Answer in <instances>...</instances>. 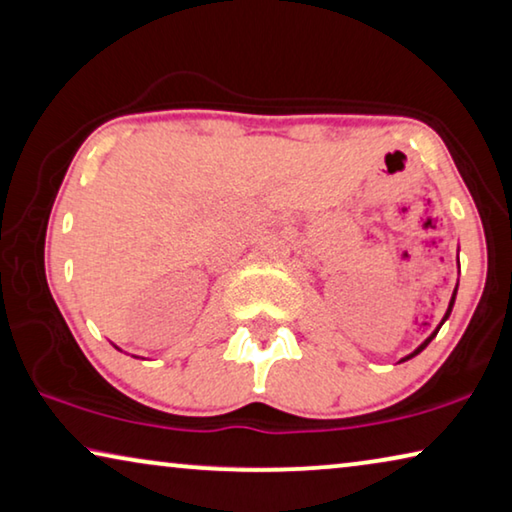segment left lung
<instances>
[{
    "label": "left lung",
    "mask_w": 512,
    "mask_h": 512,
    "mask_svg": "<svg viewBox=\"0 0 512 512\" xmlns=\"http://www.w3.org/2000/svg\"><path fill=\"white\" fill-rule=\"evenodd\" d=\"M455 292H457V289H455ZM455 292H453V299H451V303H448V310H446V315H444V319H441V324H444V322H446V319H448V315H451V310H453V303H455ZM441 324L437 326V331H434V333L430 335V338H427V340L423 342V345H421V347H418L414 354H409L407 358H411V356H416V354H421V352H423V349H425L427 345H430V342H432V338H434V335H437V333H439V329H441ZM407 358H402V361H407Z\"/></svg>",
    "instance_id": "obj_1"
}]
</instances>
